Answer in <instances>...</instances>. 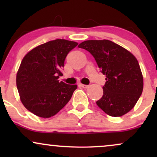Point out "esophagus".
I'll list each match as a JSON object with an SVG mask.
<instances>
[{"instance_id": "esophagus-1", "label": "esophagus", "mask_w": 157, "mask_h": 157, "mask_svg": "<svg viewBox=\"0 0 157 157\" xmlns=\"http://www.w3.org/2000/svg\"><path fill=\"white\" fill-rule=\"evenodd\" d=\"M80 86L81 87L83 88V89H87V88L89 87V86H88V85H85V84H80Z\"/></svg>"}]
</instances>
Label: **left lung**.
I'll list each match as a JSON object with an SVG mask.
<instances>
[{
	"label": "left lung",
	"mask_w": 157,
	"mask_h": 157,
	"mask_svg": "<svg viewBox=\"0 0 157 157\" xmlns=\"http://www.w3.org/2000/svg\"><path fill=\"white\" fill-rule=\"evenodd\" d=\"M78 47L90 52L105 75L103 95L96 102L98 107L115 117L131 111L143 89V77L136 57L109 40H86Z\"/></svg>",
	"instance_id": "obj_1"
}]
</instances>
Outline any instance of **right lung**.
<instances>
[{"instance_id": "1", "label": "right lung", "mask_w": 157, "mask_h": 157, "mask_svg": "<svg viewBox=\"0 0 157 157\" xmlns=\"http://www.w3.org/2000/svg\"><path fill=\"white\" fill-rule=\"evenodd\" d=\"M77 44L57 39L40 45L23 57L16 83L21 102L30 112L40 117H51L71 98L77 85L59 82L58 79L63 76L66 56Z\"/></svg>"}]
</instances>
